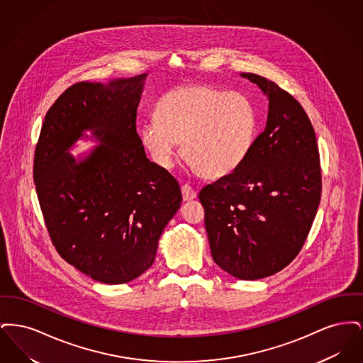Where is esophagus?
Segmentation results:
<instances>
[{"label": "esophagus", "mask_w": 363, "mask_h": 363, "mask_svg": "<svg viewBox=\"0 0 363 363\" xmlns=\"http://www.w3.org/2000/svg\"><path fill=\"white\" fill-rule=\"evenodd\" d=\"M181 190H182V199H184V201H190V200L196 199V196H197L196 189H193L188 184H185V185L181 188Z\"/></svg>", "instance_id": "esophagus-1"}]
</instances>
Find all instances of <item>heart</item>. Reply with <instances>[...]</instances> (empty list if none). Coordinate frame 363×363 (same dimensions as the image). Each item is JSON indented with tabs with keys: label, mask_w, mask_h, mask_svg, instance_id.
<instances>
[{
	"label": "heart",
	"mask_w": 363,
	"mask_h": 363,
	"mask_svg": "<svg viewBox=\"0 0 363 363\" xmlns=\"http://www.w3.org/2000/svg\"><path fill=\"white\" fill-rule=\"evenodd\" d=\"M155 116L140 128L147 155L157 167L170 169L182 143V157L204 178L237 170L259 129L257 108L247 95L208 84L166 92L156 104Z\"/></svg>",
	"instance_id": "heart-1"
}]
</instances>
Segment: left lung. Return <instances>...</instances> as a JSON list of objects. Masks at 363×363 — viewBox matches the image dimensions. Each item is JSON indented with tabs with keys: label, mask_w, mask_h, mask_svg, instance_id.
<instances>
[{
	"label": "left lung",
	"mask_w": 363,
	"mask_h": 363,
	"mask_svg": "<svg viewBox=\"0 0 363 363\" xmlns=\"http://www.w3.org/2000/svg\"><path fill=\"white\" fill-rule=\"evenodd\" d=\"M241 76L267 95V126L241 166L199 199L213 261L234 277L256 280L281 271L302 249L321 199V167L299 102L265 77Z\"/></svg>",
	"instance_id": "1"
}]
</instances>
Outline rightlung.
<instances>
[{
    "instance_id": "add662e5",
    "label": "right lung",
    "mask_w": 363,
    "mask_h": 363,
    "mask_svg": "<svg viewBox=\"0 0 363 363\" xmlns=\"http://www.w3.org/2000/svg\"><path fill=\"white\" fill-rule=\"evenodd\" d=\"M145 77L69 86L49 108L35 150V188L54 247L106 284L132 281L154 264L182 201L178 182L150 162L136 132ZM86 130L101 144L76 161L69 148Z\"/></svg>"
}]
</instances>
